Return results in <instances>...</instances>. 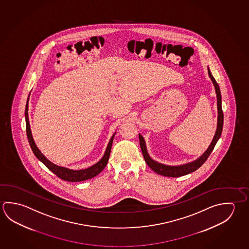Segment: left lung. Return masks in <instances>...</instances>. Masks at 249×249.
I'll list each match as a JSON object with an SVG mask.
<instances>
[{
  "label": "left lung",
  "mask_w": 249,
  "mask_h": 249,
  "mask_svg": "<svg viewBox=\"0 0 249 249\" xmlns=\"http://www.w3.org/2000/svg\"><path fill=\"white\" fill-rule=\"evenodd\" d=\"M208 74H209V77L212 79L214 88H215V92H216V95H217V106H218L217 130H216L212 143L210 144L209 148L206 149V151L195 161L189 162V163H185L183 165L169 166L161 164V163H159L157 161H154L152 158L149 157L148 151H147L144 138L142 135H139L140 146H141V149H142V152L143 155L144 160L146 161V163L148 164V167L157 174L161 175V176H164V177H170V178H178V177H182L184 175L192 173V172L197 170L199 167L203 165V163L207 160V158L209 157L211 153L213 152L218 140L219 139L221 133H222L223 122H224V114H223L222 107H221V93H220L218 83L214 79L213 76L212 75V72L210 71L209 68H208Z\"/></svg>",
  "instance_id": "left-lung-1"
}]
</instances>
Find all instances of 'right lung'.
I'll return each mask as SVG.
<instances>
[{"label":"right lung","instance_id":"right-lung-1","mask_svg":"<svg viewBox=\"0 0 249 249\" xmlns=\"http://www.w3.org/2000/svg\"><path fill=\"white\" fill-rule=\"evenodd\" d=\"M28 104H29V98H28L26 107H25V121H26V133L28 141H29V143L31 145L32 151L35 154L36 157L42 161L44 165L48 168L49 170H51L56 176H57L59 178L63 179L65 181H68V182H80V181H85V180H88V179L92 178L97 175L100 174L101 171L104 170V168L107 164V161L109 159L110 152H111V148H112L113 140H114L115 133L110 139L104 156L94 165L91 166V167H89L88 169H85V170H70L68 168L57 166L54 164L52 161H49L48 159L44 157L36 145L35 142H34L33 137H32L31 126H30V122H29V116H28V107H29V105Z\"/></svg>","mask_w":249,"mask_h":249}]
</instances>
